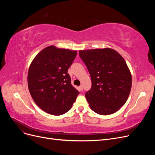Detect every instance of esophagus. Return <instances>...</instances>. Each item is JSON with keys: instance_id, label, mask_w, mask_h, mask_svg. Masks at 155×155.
I'll list each match as a JSON object with an SVG mask.
<instances>
[{"instance_id": "esophagus-1", "label": "esophagus", "mask_w": 155, "mask_h": 155, "mask_svg": "<svg viewBox=\"0 0 155 155\" xmlns=\"http://www.w3.org/2000/svg\"><path fill=\"white\" fill-rule=\"evenodd\" d=\"M79 89H80L81 91H83V86H82V85H80V86H79Z\"/></svg>"}]
</instances>
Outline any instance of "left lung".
Wrapping results in <instances>:
<instances>
[{"instance_id": "8db88e82", "label": "left lung", "mask_w": 155, "mask_h": 155, "mask_svg": "<svg viewBox=\"0 0 155 155\" xmlns=\"http://www.w3.org/2000/svg\"><path fill=\"white\" fill-rule=\"evenodd\" d=\"M79 53L91 78V88L85 94L91 109L101 115L114 113L125 104L132 86L125 61L110 48L79 50Z\"/></svg>"}]
</instances>
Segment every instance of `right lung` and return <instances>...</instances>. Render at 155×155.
<instances>
[{
    "label": "right lung",
    "instance_id": "add662e5",
    "mask_svg": "<svg viewBox=\"0 0 155 155\" xmlns=\"http://www.w3.org/2000/svg\"><path fill=\"white\" fill-rule=\"evenodd\" d=\"M76 51L50 46L42 50L31 62L28 85L37 105L48 114L59 116L68 111L79 92L71 84L68 70Z\"/></svg>",
    "mask_w": 155,
    "mask_h": 155
}]
</instances>
